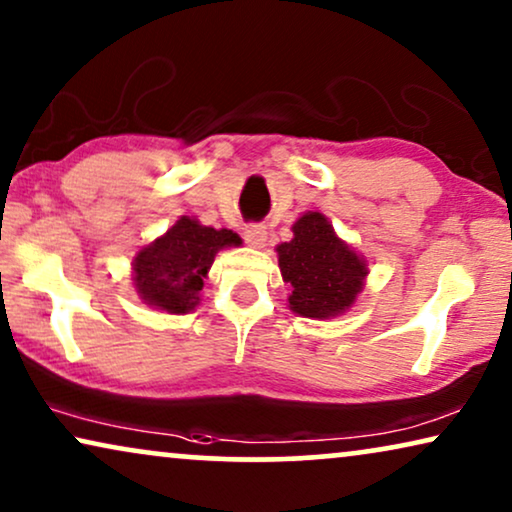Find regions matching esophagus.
I'll use <instances>...</instances> for the list:
<instances>
[{"label":"esophagus","instance_id":"34e87169","mask_svg":"<svg viewBox=\"0 0 512 512\" xmlns=\"http://www.w3.org/2000/svg\"><path fill=\"white\" fill-rule=\"evenodd\" d=\"M244 240H247L249 247L261 249L265 240H268V230H265V226H258V223H254V226L244 228Z\"/></svg>","mask_w":512,"mask_h":512}]
</instances>
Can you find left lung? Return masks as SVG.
<instances>
[{
  "label": "left lung",
  "mask_w": 512,
  "mask_h": 512,
  "mask_svg": "<svg viewBox=\"0 0 512 512\" xmlns=\"http://www.w3.org/2000/svg\"><path fill=\"white\" fill-rule=\"evenodd\" d=\"M291 230V240L275 249L279 272L291 289L289 310L319 321L345 314L366 286V256L338 237L321 212L300 214Z\"/></svg>",
  "instance_id": "1"
}]
</instances>
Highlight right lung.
Instances as JSON below:
<instances>
[{
    "label": "right lung",
    "mask_w": 512,
    "mask_h": 512,
    "mask_svg": "<svg viewBox=\"0 0 512 512\" xmlns=\"http://www.w3.org/2000/svg\"><path fill=\"white\" fill-rule=\"evenodd\" d=\"M240 244L233 230H216L202 226L195 216H179L172 228L132 258V286L153 310L188 314L200 305V291L216 254Z\"/></svg>",
    "instance_id": "1"
}]
</instances>
